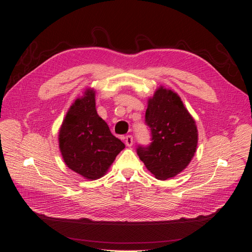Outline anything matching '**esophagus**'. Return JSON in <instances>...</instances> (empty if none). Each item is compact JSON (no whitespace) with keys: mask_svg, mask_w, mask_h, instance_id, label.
<instances>
[{"mask_svg":"<svg viewBox=\"0 0 252 252\" xmlns=\"http://www.w3.org/2000/svg\"><path fill=\"white\" fill-rule=\"evenodd\" d=\"M125 144H126V146H128V147L132 146V144H133L132 135H126L125 136Z\"/></svg>","mask_w":252,"mask_h":252,"instance_id":"34e87169","label":"esophagus"}]
</instances>
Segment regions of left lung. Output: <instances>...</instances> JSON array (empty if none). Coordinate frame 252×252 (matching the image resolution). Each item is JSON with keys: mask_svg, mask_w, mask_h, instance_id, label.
Wrapping results in <instances>:
<instances>
[{"mask_svg": "<svg viewBox=\"0 0 252 252\" xmlns=\"http://www.w3.org/2000/svg\"><path fill=\"white\" fill-rule=\"evenodd\" d=\"M145 123L151 143L136 154L158 180L165 181L184 170L197 146V129L191 114L174 91L159 86L148 100Z\"/></svg>", "mask_w": 252, "mask_h": 252, "instance_id": "8db88e82", "label": "left lung"}]
</instances>
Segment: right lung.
I'll use <instances>...</instances> for the list:
<instances>
[{
    "mask_svg": "<svg viewBox=\"0 0 252 252\" xmlns=\"http://www.w3.org/2000/svg\"><path fill=\"white\" fill-rule=\"evenodd\" d=\"M59 146L68 168L87 180L102 178L125 148L98 117L93 88H87L67 111L60 128Z\"/></svg>",
    "mask_w": 252,
    "mask_h": 252,
    "instance_id": "obj_1",
    "label": "right lung"
}]
</instances>
